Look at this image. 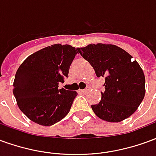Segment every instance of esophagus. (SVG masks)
Returning <instances> with one entry per match:
<instances>
[{
  "mask_svg": "<svg viewBox=\"0 0 156 156\" xmlns=\"http://www.w3.org/2000/svg\"><path fill=\"white\" fill-rule=\"evenodd\" d=\"M90 90V88L89 87H87V88H85V89H82V90H80V92L81 93H83V94H85V93H87V92H88Z\"/></svg>",
  "mask_w": 156,
  "mask_h": 156,
  "instance_id": "obj_1",
  "label": "esophagus"
}]
</instances>
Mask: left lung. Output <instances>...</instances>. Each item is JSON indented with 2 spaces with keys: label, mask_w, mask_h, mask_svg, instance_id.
<instances>
[{
  "label": "left lung",
  "mask_w": 156,
  "mask_h": 156,
  "mask_svg": "<svg viewBox=\"0 0 156 156\" xmlns=\"http://www.w3.org/2000/svg\"><path fill=\"white\" fill-rule=\"evenodd\" d=\"M78 51L98 78H105L101 100L91 105L95 115L108 122H120L133 115L145 94L144 72L137 62L115 45L89 44Z\"/></svg>",
  "instance_id": "left-lung-1"
}]
</instances>
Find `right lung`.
Returning <instances> with one entry per match:
<instances>
[{
	"label": "right lung",
	"mask_w": 156,
	"mask_h": 156,
	"mask_svg": "<svg viewBox=\"0 0 156 156\" xmlns=\"http://www.w3.org/2000/svg\"><path fill=\"white\" fill-rule=\"evenodd\" d=\"M77 53L70 45H51L30 55L17 69L13 94L21 111L36 124L50 126L70 111L77 92L58 89V83L68 77Z\"/></svg>",
	"instance_id": "1"
}]
</instances>
